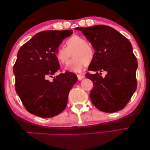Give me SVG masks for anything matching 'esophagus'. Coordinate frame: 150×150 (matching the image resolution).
<instances>
[{
  "mask_svg": "<svg viewBox=\"0 0 150 150\" xmlns=\"http://www.w3.org/2000/svg\"><path fill=\"white\" fill-rule=\"evenodd\" d=\"M77 77H78V80H82L85 78L84 75H82V74H77Z\"/></svg>",
  "mask_w": 150,
  "mask_h": 150,
  "instance_id": "obj_1",
  "label": "esophagus"
}]
</instances>
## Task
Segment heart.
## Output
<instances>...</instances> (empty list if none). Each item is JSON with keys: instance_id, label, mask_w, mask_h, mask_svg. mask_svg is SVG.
Masks as SVG:
<instances>
[{"instance_id": "heart-1", "label": "heart", "mask_w": 150, "mask_h": 150, "mask_svg": "<svg viewBox=\"0 0 150 150\" xmlns=\"http://www.w3.org/2000/svg\"><path fill=\"white\" fill-rule=\"evenodd\" d=\"M66 48L60 46L56 48L55 56L60 64H64L72 53L73 59L68 62L65 70L71 72H82L86 64H90L94 60L96 50L91 44L79 35H73L65 41Z\"/></svg>"}]
</instances>
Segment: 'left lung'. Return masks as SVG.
I'll use <instances>...</instances> for the list:
<instances>
[{"mask_svg":"<svg viewBox=\"0 0 150 150\" xmlns=\"http://www.w3.org/2000/svg\"><path fill=\"white\" fill-rule=\"evenodd\" d=\"M75 29L84 34L96 50L88 70L96 73L86 74L94 84L90 94L92 104L108 113L124 108L137 88V62L130 42L108 26ZM103 71L107 72L104 78L100 76Z\"/></svg>","mask_w":150,"mask_h":150,"instance_id":"obj_1","label":"left lung"}]
</instances>
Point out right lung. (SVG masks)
Instances as JSON below:
<instances>
[{
  "label": "right lung",
  "mask_w": 150,
  "mask_h": 150,
  "mask_svg": "<svg viewBox=\"0 0 150 150\" xmlns=\"http://www.w3.org/2000/svg\"><path fill=\"white\" fill-rule=\"evenodd\" d=\"M72 30H47L35 34L21 46L13 67L15 90L26 110L42 117H54L64 111L77 76L60 73L50 80L60 66L55 51Z\"/></svg>",
  "instance_id": "obj_1"
}]
</instances>
